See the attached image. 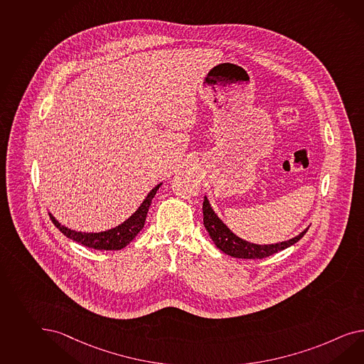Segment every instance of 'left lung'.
Masks as SVG:
<instances>
[{
  "instance_id": "left-lung-1",
  "label": "left lung",
  "mask_w": 364,
  "mask_h": 364,
  "mask_svg": "<svg viewBox=\"0 0 364 364\" xmlns=\"http://www.w3.org/2000/svg\"><path fill=\"white\" fill-rule=\"evenodd\" d=\"M203 224L205 230L213 239L215 245L223 251L224 253L236 257V259H264L270 255H274L277 252L288 248L290 245L296 244L299 239L306 233L309 228H305L302 232L291 237L285 242H276V244H255L247 242L242 237H239L223 223V220L215 214L213 207L210 205L207 196L203 200Z\"/></svg>"
}]
</instances>
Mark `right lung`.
Returning a JSON list of instances; mask_svg holds the SVG:
<instances>
[{"mask_svg": "<svg viewBox=\"0 0 364 364\" xmlns=\"http://www.w3.org/2000/svg\"><path fill=\"white\" fill-rule=\"evenodd\" d=\"M161 185L162 183H159L157 186L150 190L149 194L144 199L140 207L124 223L119 224L114 228L107 230V231H102V232L75 231V230H71V228L59 223L53 214H50V218H51L53 223L55 224L56 228L74 242H80L85 247L99 250V251H119L124 247H127L137 236V233L144 228L146 215L149 211L150 203Z\"/></svg>", "mask_w": 364, "mask_h": 364, "instance_id": "1", "label": "right lung"}]
</instances>
